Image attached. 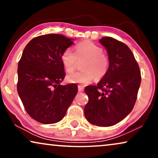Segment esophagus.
<instances>
[{
	"mask_svg": "<svg viewBox=\"0 0 158 158\" xmlns=\"http://www.w3.org/2000/svg\"><path fill=\"white\" fill-rule=\"evenodd\" d=\"M83 90H84V88L83 87V86L78 85V91L79 92H83Z\"/></svg>",
	"mask_w": 158,
	"mask_h": 158,
	"instance_id": "34e87169",
	"label": "esophagus"
}]
</instances>
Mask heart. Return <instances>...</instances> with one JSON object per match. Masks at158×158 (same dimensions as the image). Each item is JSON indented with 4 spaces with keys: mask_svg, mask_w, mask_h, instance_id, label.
Returning a JSON list of instances; mask_svg holds the SVG:
<instances>
[{
    "mask_svg": "<svg viewBox=\"0 0 158 158\" xmlns=\"http://www.w3.org/2000/svg\"><path fill=\"white\" fill-rule=\"evenodd\" d=\"M77 57L85 58L82 69L83 71L68 75L67 81L71 83H80L86 85L94 81H98L105 76L109 66V58L103 52V49L94 43L85 41L75 46ZM77 57L70 48H67L62 52L61 62L64 70L72 73L75 70Z\"/></svg>",
    "mask_w": 158,
    "mask_h": 158,
    "instance_id": "1",
    "label": "heart"
}]
</instances>
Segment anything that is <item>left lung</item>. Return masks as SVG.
<instances>
[{
	"instance_id": "obj_1",
	"label": "left lung",
	"mask_w": 158,
	"mask_h": 158,
	"mask_svg": "<svg viewBox=\"0 0 158 158\" xmlns=\"http://www.w3.org/2000/svg\"><path fill=\"white\" fill-rule=\"evenodd\" d=\"M99 42L106 49L109 66L96 85H88V102L84 108L90 124L111 127L124 119L133 109L141 83V73L128 46L106 36Z\"/></svg>"
}]
</instances>
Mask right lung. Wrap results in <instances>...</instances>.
Instances as JSON below:
<instances>
[{
    "instance_id": "1",
    "label": "right lung",
    "mask_w": 158,
    "mask_h": 158,
    "mask_svg": "<svg viewBox=\"0 0 158 158\" xmlns=\"http://www.w3.org/2000/svg\"><path fill=\"white\" fill-rule=\"evenodd\" d=\"M73 44V39L62 34L36 36L19 62V96L28 114L42 124L62 120L77 93L76 84L60 85L65 76L61 55Z\"/></svg>"
}]
</instances>
